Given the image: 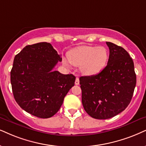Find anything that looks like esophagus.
Here are the masks:
<instances>
[{
	"instance_id": "34e87169",
	"label": "esophagus",
	"mask_w": 146,
	"mask_h": 146,
	"mask_svg": "<svg viewBox=\"0 0 146 146\" xmlns=\"http://www.w3.org/2000/svg\"><path fill=\"white\" fill-rule=\"evenodd\" d=\"M75 84L77 86V85L79 84V77H76V79H75Z\"/></svg>"
}]
</instances>
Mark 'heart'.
<instances>
[{
	"mask_svg": "<svg viewBox=\"0 0 146 146\" xmlns=\"http://www.w3.org/2000/svg\"><path fill=\"white\" fill-rule=\"evenodd\" d=\"M67 58L70 63L79 67L83 74L92 76L98 74L106 66L108 59V53L103 46H80L69 52ZM63 63L69 66L65 58Z\"/></svg>",
	"mask_w": 146,
	"mask_h": 146,
	"instance_id": "obj_1",
	"label": "heart"
}]
</instances>
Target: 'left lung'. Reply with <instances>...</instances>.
I'll return each mask as SVG.
<instances>
[{"instance_id":"left-lung-1","label":"left lung","mask_w":146,"mask_h":146,"mask_svg":"<svg viewBox=\"0 0 146 146\" xmlns=\"http://www.w3.org/2000/svg\"><path fill=\"white\" fill-rule=\"evenodd\" d=\"M110 54L100 73L79 78L84 110L90 117L107 119L117 115L129 104L136 85L131 57L123 48L106 42Z\"/></svg>"}]
</instances>
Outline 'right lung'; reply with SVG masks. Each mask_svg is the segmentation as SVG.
<instances>
[{
    "label": "right lung",
    "instance_id": "1",
    "mask_svg": "<svg viewBox=\"0 0 146 146\" xmlns=\"http://www.w3.org/2000/svg\"><path fill=\"white\" fill-rule=\"evenodd\" d=\"M60 55L48 42L27 45L15 56L11 83L22 109L42 119L54 115L73 86L75 77L53 71Z\"/></svg>",
    "mask_w": 146,
    "mask_h": 146
}]
</instances>
